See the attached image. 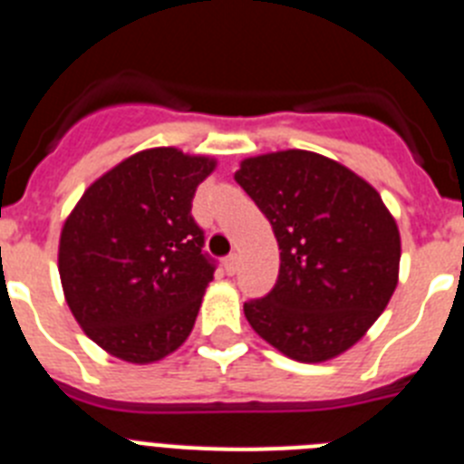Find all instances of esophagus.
Segmentation results:
<instances>
[{
    "label": "esophagus",
    "instance_id": "1",
    "mask_svg": "<svg viewBox=\"0 0 464 464\" xmlns=\"http://www.w3.org/2000/svg\"><path fill=\"white\" fill-rule=\"evenodd\" d=\"M237 269H239V256H237V253H229V256L225 257V272L232 276V274H237Z\"/></svg>",
    "mask_w": 464,
    "mask_h": 464
}]
</instances>
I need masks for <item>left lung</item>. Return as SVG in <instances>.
I'll return each instance as SVG.
<instances>
[{
	"mask_svg": "<svg viewBox=\"0 0 464 464\" xmlns=\"http://www.w3.org/2000/svg\"><path fill=\"white\" fill-rule=\"evenodd\" d=\"M235 181L267 216L281 251L276 285L246 302V321L297 362L337 358L395 293V218L364 179L311 150L244 160Z\"/></svg>",
	"mask_w": 464,
	"mask_h": 464,
	"instance_id": "1",
	"label": "left lung"
}]
</instances>
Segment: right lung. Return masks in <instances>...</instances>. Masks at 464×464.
<instances>
[{"label":"right lung","instance_id":"right-lung-1","mask_svg":"<svg viewBox=\"0 0 464 464\" xmlns=\"http://www.w3.org/2000/svg\"><path fill=\"white\" fill-rule=\"evenodd\" d=\"M216 160L149 149L100 176L64 220L57 267L64 299L106 353L149 364L195 325L216 265L192 218Z\"/></svg>","mask_w":464,"mask_h":464}]
</instances>
